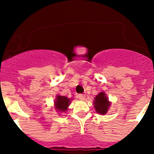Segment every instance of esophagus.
<instances>
[{
	"instance_id": "34e87169",
	"label": "esophagus",
	"mask_w": 154,
	"mask_h": 154,
	"mask_svg": "<svg viewBox=\"0 0 154 154\" xmlns=\"http://www.w3.org/2000/svg\"><path fill=\"white\" fill-rule=\"evenodd\" d=\"M78 98L80 99V100H85V98H86V96H85L84 94H79V95H78Z\"/></svg>"
}]
</instances>
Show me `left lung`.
I'll use <instances>...</instances> for the list:
<instances>
[{
  "mask_svg": "<svg viewBox=\"0 0 154 154\" xmlns=\"http://www.w3.org/2000/svg\"><path fill=\"white\" fill-rule=\"evenodd\" d=\"M93 106L96 112L100 115H105L108 112L109 109L111 106V102L109 100L108 97L105 92L101 91L96 95L93 101Z\"/></svg>",
  "mask_w": 154,
  "mask_h": 154,
  "instance_id": "1",
  "label": "left lung"
}]
</instances>
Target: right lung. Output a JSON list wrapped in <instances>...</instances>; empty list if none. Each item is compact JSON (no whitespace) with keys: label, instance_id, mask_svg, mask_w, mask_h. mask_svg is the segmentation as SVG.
<instances>
[{"label":"right lung","instance_id":"1","mask_svg":"<svg viewBox=\"0 0 154 154\" xmlns=\"http://www.w3.org/2000/svg\"><path fill=\"white\" fill-rule=\"evenodd\" d=\"M71 103V99L68 98L66 96L57 94L54 100V109H56V112H59V115H60L61 113H64L67 111Z\"/></svg>","mask_w":154,"mask_h":154}]
</instances>
